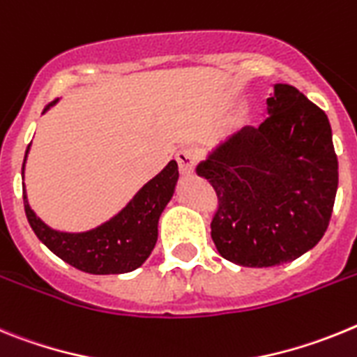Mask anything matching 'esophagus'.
<instances>
[{"label": "esophagus", "mask_w": 357, "mask_h": 357, "mask_svg": "<svg viewBox=\"0 0 357 357\" xmlns=\"http://www.w3.org/2000/svg\"><path fill=\"white\" fill-rule=\"evenodd\" d=\"M176 161H178L179 172H181V174H192L194 169H196L197 156L192 149H183V151H179V153L176 154Z\"/></svg>", "instance_id": "1"}]
</instances>
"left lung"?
Segmentation results:
<instances>
[{"label": "left lung", "mask_w": 357, "mask_h": 357, "mask_svg": "<svg viewBox=\"0 0 357 357\" xmlns=\"http://www.w3.org/2000/svg\"><path fill=\"white\" fill-rule=\"evenodd\" d=\"M264 122L243 127L196 167L219 199L212 238L222 259L271 268L320 243L337 190L327 114L289 84H275Z\"/></svg>", "instance_id": "obj_1"}]
</instances>
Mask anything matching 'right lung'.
<instances>
[{"label":"right lung","instance_id":"obj_1","mask_svg":"<svg viewBox=\"0 0 357 357\" xmlns=\"http://www.w3.org/2000/svg\"><path fill=\"white\" fill-rule=\"evenodd\" d=\"M57 100L46 105L43 113L57 104ZM29 151L30 145L24 154L21 174H24ZM178 178V163L169 161V165L145 183L116 215L93 230L79 234L54 230L43 222L30 208L26 188H23L24 212L37 238L59 259L91 275H120L140 268L156 246L158 221L174 196Z\"/></svg>","mask_w":357,"mask_h":357}]
</instances>
